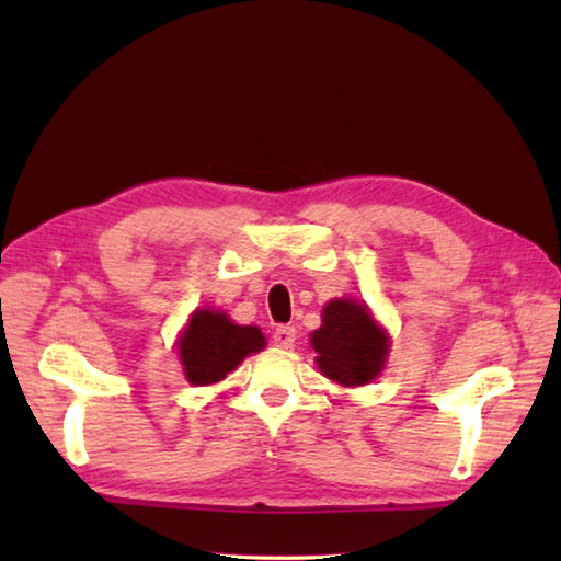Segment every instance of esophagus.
I'll use <instances>...</instances> for the list:
<instances>
[{"mask_svg": "<svg viewBox=\"0 0 561 561\" xmlns=\"http://www.w3.org/2000/svg\"><path fill=\"white\" fill-rule=\"evenodd\" d=\"M272 342H274V347H279V350H291L296 342V330L291 325H279L272 332Z\"/></svg>", "mask_w": 561, "mask_h": 561, "instance_id": "1", "label": "esophagus"}]
</instances>
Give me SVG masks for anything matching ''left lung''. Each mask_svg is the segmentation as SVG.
Listing matches in <instances>:
<instances>
[{"mask_svg": "<svg viewBox=\"0 0 561 561\" xmlns=\"http://www.w3.org/2000/svg\"><path fill=\"white\" fill-rule=\"evenodd\" d=\"M311 347L320 374L344 388H356L383 371L390 337L366 304L332 299L323 308V325L311 332Z\"/></svg>", "mask_w": 561, "mask_h": 561, "instance_id": "left-lung-1", "label": "left lung"}]
</instances>
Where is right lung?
I'll use <instances>...</instances> for the list:
<instances>
[{
  "label": "right lung",
  "mask_w": 561,
  "mask_h": 561,
  "mask_svg": "<svg viewBox=\"0 0 561 561\" xmlns=\"http://www.w3.org/2000/svg\"><path fill=\"white\" fill-rule=\"evenodd\" d=\"M265 347V335L255 325H236L224 311L199 308L190 316L178 340L183 374L193 386H214L231 374L248 354Z\"/></svg>",
  "instance_id": "right-lung-1"
}]
</instances>
